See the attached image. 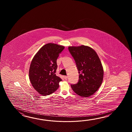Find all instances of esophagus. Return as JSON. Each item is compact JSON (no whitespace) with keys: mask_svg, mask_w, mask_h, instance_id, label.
Here are the masks:
<instances>
[{"mask_svg":"<svg viewBox=\"0 0 132 132\" xmlns=\"http://www.w3.org/2000/svg\"><path fill=\"white\" fill-rule=\"evenodd\" d=\"M64 78L66 80V79H67L68 78V76H64Z\"/></svg>","mask_w":132,"mask_h":132,"instance_id":"1","label":"esophagus"}]
</instances>
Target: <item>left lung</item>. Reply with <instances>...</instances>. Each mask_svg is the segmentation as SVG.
<instances>
[{
    "instance_id": "obj_1",
    "label": "left lung",
    "mask_w": 132,
    "mask_h": 132,
    "mask_svg": "<svg viewBox=\"0 0 132 132\" xmlns=\"http://www.w3.org/2000/svg\"><path fill=\"white\" fill-rule=\"evenodd\" d=\"M68 50L79 73L78 82L71 85L72 90L81 97L92 95L101 86L103 79L104 71L99 57L87 46L69 47Z\"/></svg>"
}]
</instances>
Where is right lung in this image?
<instances>
[{"instance_id":"right-lung-1","label":"right lung","mask_w":132,"mask_h":132,"mask_svg":"<svg viewBox=\"0 0 132 132\" xmlns=\"http://www.w3.org/2000/svg\"><path fill=\"white\" fill-rule=\"evenodd\" d=\"M65 47L48 43L39 49L33 58L29 69V78L34 89L40 94L48 95L59 87L62 79L56 76V60Z\"/></svg>"}]
</instances>
